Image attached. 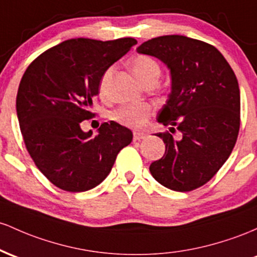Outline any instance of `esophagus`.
<instances>
[{
	"label": "esophagus",
	"mask_w": 257,
	"mask_h": 257,
	"mask_svg": "<svg viewBox=\"0 0 257 257\" xmlns=\"http://www.w3.org/2000/svg\"><path fill=\"white\" fill-rule=\"evenodd\" d=\"M146 137H147L146 132H140V131L134 132V141H142Z\"/></svg>",
	"instance_id": "1"
}]
</instances>
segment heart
<instances>
[{
	"label": "heart",
	"mask_w": 257,
	"mask_h": 257,
	"mask_svg": "<svg viewBox=\"0 0 257 257\" xmlns=\"http://www.w3.org/2000/svg\"><path fill=\"white\" fill-rule=\"evenodd\" d=\"M131 68L134 73L138 77L143 85L149 82H158L160 75L161 68L159 63L154 58L149 56H137L131 60ZM114 69L108 68L103 73L99 81V93L100 96H106L108 92V86L110 82L111 75H113ZM153 113V108L148 103H134V104H126L120 106L115 110L113 115L114 120L119 122L120 125L127 126L132 128H142L146 126L147 121Z\"/></svg>",
	"instance_id": "1"
}]
</instances>
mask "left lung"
Masks as SVG:
<instances>
[{
  "mask_svg": "<svg viewBox=\"0 0 257 257\" xmlns=\"http://www.w3.org/2000/svg\"><path fill=\"white\" fill-rule=\"evenodd\" d=\"M137 52L157 57L170 69L171 93L158 121L181 132L178 140L167 131L157 134L165 143V154L151 164V174L166 188L191 192L214 177L237 142V77L217 48L191 37H155Z\"/></svg>",
  "mask_w": 257,
  "mask_h": 257,
  "instance_id": "left-lung-1",
  "label": "left lung"
}]
</instances>
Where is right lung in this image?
<instances>
[{
	"label": "right lung",
	"instance_id": "right-lung-1",
	"mask_svg": "<svg viewBox=\"0 0 257 257\" xmlns=\"http://www.w3.org/2000/svg\"><path fill=\"white\" fill-rule=\"evenodd\" d=\"M137 41L71 39L40 54L25 70L17 94L20 131L37 169L58 188L86 192L111 171L132 141L131 130L104 122L97 136L80 123L94 116L92 100L106 69Z\"/></svg>",
	"mask_w": 257,
	"mask_h": 257
}]
</instances>
